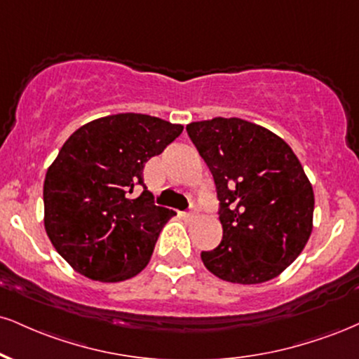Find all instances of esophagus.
<instances>
[{
    "label": "esophagus",
    "instance_id": "esophagus-1",
    "mask_svg": "<svg viewBox=\"0 0 359 359\" xmlns=\"http://www.w3.org/2000/svg\"><path fill=\"white\" fill-rule=\"evenodd\" d=\"M196 217H197V209H196V207H194L192 210H189V212L184 214V219H187V221H192V219H196Z\"/></svg>",
    "mask_w": 359,
    "mask_h": 359
}]
</instances>
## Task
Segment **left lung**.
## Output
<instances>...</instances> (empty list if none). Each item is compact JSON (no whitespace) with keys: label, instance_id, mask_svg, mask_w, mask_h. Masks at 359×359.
Segmentation results:
<instances>
[{"label":"left lung","instance_id":"8db88e82","mask_svg":"<svg viewBox=\"0 0 359 359\" xmlns=\"http://www.w3.org/2000/svg\"><path fill=\"white\" fill-rule=\"evenodd\" d=\"M187 132L222 205V241L201 254L204 266L234 284L278 278L313 231L314 192L299 158L274 132L236 116L192 122Z\"/></svg>","mask_w":359,"mask_h":359}]
</instances>
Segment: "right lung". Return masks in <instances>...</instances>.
Masks as SVG:
<instances>
[{
	"label": "right lung",
	"instance_id": "obj_1",
	"mask_svg": "<svg viewBox=\"0 0 359 359\" xmlns=\"http://www.w3.org/2000/svg\"><path fill=\"white\" fill-rule=\"evenodd\" d=\"M182 130L157 116L116 114L81 125L65 142L45 175L43 222L72 269L100 283L145 269L175 212L154 204L144 165ZM137 184L144 192L132 199Z\"/></svg>",
	"mask_w": 359,
	"mask_h": 359
}]
</instances>
